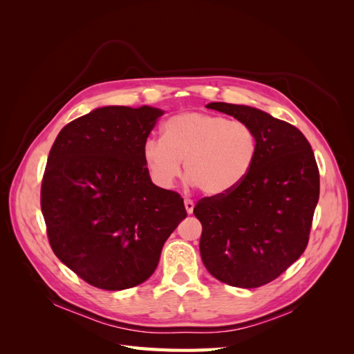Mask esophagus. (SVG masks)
Masks as SVG:
<instances>
[{
	"label": "esophagus",
	"mask_w": 354,
	"mask_h": 354,
	"mask_svg": "<svg viewBox=\"0 0 354 354\" xmlns=\"http://www.w3.org/2000/svg\"><path fill=\"white\" fill-rule=\"evenodd\" d=\"M194 207H195V202L192 201V199H185V208H186V211H187V214H192L194 212Z\"/></svg>",
	"instance_id": "34e87169"
}]
</instances>
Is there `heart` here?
<instances>
[{"mask_svg": "<svg viewBox=\"0 0 354 354\" xmlns=\"http://www.w3.org/2000/svg\"><path fill=\"white\" fill-rule=\"evenodd\" d=\"M142 155L152 180L171 187L181 173L209 196L242 183L259 155V136L248 122L205 112H185L164 124L162 138L149 137Z\"/></svg>", "mask_w": 354, "mask_h": 354, "instance_id": "obj_1", "label": "heart"}]
</instances>
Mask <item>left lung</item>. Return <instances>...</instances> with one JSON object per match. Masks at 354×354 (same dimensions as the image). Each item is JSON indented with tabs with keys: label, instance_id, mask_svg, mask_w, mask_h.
<instances>
[{
	"label": "left lung",
	"instance_id": "obj_1",
	"mask_svg": "<svg viewBox=\"0 0 354 354\" xmlns=\"http://www.w3.org/2000/svg\"><path fill=\"white\" fill-rule=\"evenodd\" d=\"M207 108L254 127L259 155L242 183L195 205L202 261L224 283L259 288L281 276L308 243L319 201L315 153L298 128L260 109L223 102Z\"/></svg>",
	"mask_w": 354,
	"mask_h": 354
}]
</instances>
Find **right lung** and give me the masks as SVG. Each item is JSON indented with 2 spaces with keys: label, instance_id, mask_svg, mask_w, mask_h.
<instances>
[{
  "label": "right lung",
  "instance_id": "1",
  "mask_svg": "<svg viewBox=\"0 0 354 354\" xmlns=\"http://www.w3.org/2000/svg\"><path fill=\"white\" fill-rule=\"evenodd\" d=\"M164 112L104 106L62 128L47 159L41 211L53 252L87 283L121 291L152 276L187 212L152 183L142 149Z\"/></svg>",
  "mask_w": 354,
  "mask_h": 354
}]
</instances>
